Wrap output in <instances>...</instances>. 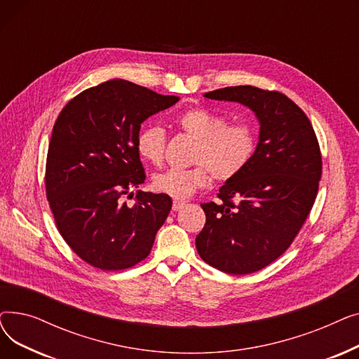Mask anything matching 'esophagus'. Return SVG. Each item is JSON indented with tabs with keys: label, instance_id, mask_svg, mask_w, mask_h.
Instances as JSON below:
<instances>
[{
	"label": "esophagus",
	"instance_id": "obj_1",
	"mask_svg": "<svg viewBox=\"0 0 359 359\" xmlns=\"http://www.w3.org/2000/svg\"><path fill=\"white\" fill-rule=\"evenodd\" d=\"M184 205H186V203H184L183 201H173V211H179V210H182Z\"/></svg>",
	"mask_w": 359,
	"mask_h": 359
}]
</instances>
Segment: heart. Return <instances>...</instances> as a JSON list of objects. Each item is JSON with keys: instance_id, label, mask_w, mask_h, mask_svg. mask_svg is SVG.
Wrapping results in <instances>:
<instances>
[{"instance_id": "b5f03b06", "label": "heart", "mask_w": 359, "mask_h": 359, "mask_svg": "<svg viewBox=\"0 0 359 359\" xmlns=\"http://www.w3.org/2000/svg\"><path fill=\"white\" fill-rule=\"evenodd\" d=\"M177 128L195 141L191 168H168L153 179L154 189L176 199H186L208 184L211 175L218 182L236 177L250 161L255 148V130L248 123H229L215 113L194 107L176 119ZM140 156L153 164L164 158L165 134L158 126L144 128L137 138Z\"/></svg>"}]
</instances>
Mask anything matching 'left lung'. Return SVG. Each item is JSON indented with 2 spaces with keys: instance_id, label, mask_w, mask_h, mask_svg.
I'll return each instance as SVG.
<instances>
[{
  "instance_id": "left-lung-1",
  "label": "left lung",
  "mask_w": 359,
  "mask_h": 359,
  "mask_svg": "<svg viewBox=\"0 0 359 359\" xmlns=\"http://www.w3.org/2000/svg\"><path fill=\"white\" fill-rule=\"evenodd\" d=\"M203 96L248 106L260 130L248 165L219 187L217 202L201 205L206 222L196 250L221 272L253 273L291 246L313 208L322 177L318 141L306 113L279 91L236 86Z\"/></svg>"
}]
</instances>
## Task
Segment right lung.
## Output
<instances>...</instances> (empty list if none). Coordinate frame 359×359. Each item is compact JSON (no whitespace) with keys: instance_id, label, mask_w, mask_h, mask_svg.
<instances>
[{"instance_id":"obj_1","label":"right lung","mask_w":359,"mask_h":359,"mask_svg":"<svg viewBox=\"0 0 359 359\" xmlns=\"http://www.w3.org/2000/svg\"><path fill=\"white\" fill-rule=\"evenodd\" d=\"M179 102L125 80L80 93L61 110L46 158V196L56 227L72 252L103 271L144 260L164 224L172 198L138 191L144 183L137 149L141 123Z\"/></svg>"}]
</instances>
